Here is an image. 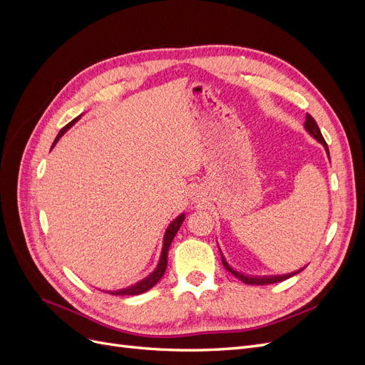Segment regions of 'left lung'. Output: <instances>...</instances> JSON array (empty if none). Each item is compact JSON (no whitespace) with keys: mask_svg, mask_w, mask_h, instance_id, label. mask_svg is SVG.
<instances>
[{"mask_svg":"<svg viewBox=\"0 0 365 365\" xmlns=\"http://www.w3.org/2000/svg\"><path fill=\"white\" fill-rule=\"evenodd\" d=\"M304 128L307 129L309 134H311L314 138H317L319 143H322V145H324L326 152H327V155H329L327 143L324 141V138H323V135H322V130H319V128H318V125H317V121L314 120V117H312L311 114H306ZM220 256H222V254H220ZM222 263H224V267H225V269H227V271H230L231 274L235 275L236 279L242 280V282L247 283V284H271V283H279V282H283V280H286V279L292 277V275H295V274H298V272L302 271V269H300V271H297V272L284 274V275H274V277H248V275L240 274V272H237V271H235L233 268H231L230 264L225 262V259H224V257H222Z\"/></svg>","mask_w":365,"mask_h":365,"instance_id":"obj_1","label":"left lung"}]
</instances>
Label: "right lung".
<instances>
[{
	"instance_id": "right-lung-1",
	"label": "right lung",
	"mask_w": 365,
	"mask_h": 365,
	"mask_svg": "<svg viewBox=\"0 0 365 365\" xmlns=\"http://www.w3.org/2000/svg\"><path fill=\"white\" fill-rule=\"evenodd\" d=\"M79 118H81V115L76 117L73 121H70V123H68L67 126H63V128L59 130V134H58L56 140L53 141V146L56 145L58 140H59V138L65 134V132H67ZM53 146H51V148H53ZM182 220H184V215L178 216V217H176V219L173 220V222L169 225L168 231H165V235H164V245H163V251H161L160 263H158L157 269L153 271L148 279L141 280L140 283H137V284H134V286H130V288L121 289V291H115V292H108V294H114V295H138V294H143V292L149 291L150 288H153V286H155V284L160 282V279L164 275L165 268H168V251H169V247H170V244H172V240H173L175 235L178 233V230H180V227H181V224H182Z\"/></svg>"
}]
</instances>
